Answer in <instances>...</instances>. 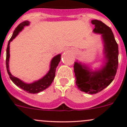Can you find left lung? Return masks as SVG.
<instances>
[{"label": "left lung", "mask_w": 127, "mask_h": 127, "mask_svg": "<svg viewBox=\"0 0 127 127\" xmlns=\"http://www.w3.org/2000/svg\"><path fill=\"white\" fill-rule=\"evenodd\" d=\"M95 25L93 32L101 34L104 43V65L98 69L93 71L87 65L80 62L74 63V71L75 84L82 92L95 94L107 87L114 80L118 68V45L112 30L102 21H92Z\"/></svg>", "instance_id": "8db88e82"}]
</instances>
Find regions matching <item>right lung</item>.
<instances>
[{
	"mask_svg": "<svg viewBox=\"0 0 127 127\" xmlns=\"http://www.w3.org/2000/svg\"><path fill=\"white\" fill-rule=\"evenodd\" d=\"M30 24V22L28 21H24L20 23L16 27L15 30L14 31L13 35L10 39L9 40L8 45L7 48V55H6V67H7V72H8L9 76L11 81L15 84L17 87L21 88L25 92H28L29 93H38L39 92H42L46 88L49 87L50 85L53 82V80L55 77V72L56 69L61 60V54H59L56 55L53 58L50 63V69L48 72L45 74V75L43 77L42 79L34 82L31 84H27L21 80H20L18 78L13 76L11 75L9 70V59H10V43L23 29L24 27L26 26H28Z\"/></svg>",
	"mask_w": 127,
	"mask_h": 127,
	"instance_id": "obj_1",
	"label": "right lung"
}]
</instances>
